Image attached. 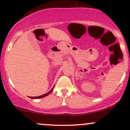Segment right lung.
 <instances>
[{"mask_svg": "<svg viewBox=\"0 0 130 130\" xmlns=\"http://www.w3.org/2000/svg\"><path fill=\"white\" fill-rule=\"evenodd\" d=\"M53 88H54V86L53 87V88H52V89L50 90V91H49V92H48L47 93H46V94H43V95H40V96H38V97H30V99H41V98H42V97H46V96L48 95V94H49L52 91H53Z\"/></svg>", "mask_w": 130, "mask_h": 130, "instance_id": "1", "label": "right lung"}]
</instances>
